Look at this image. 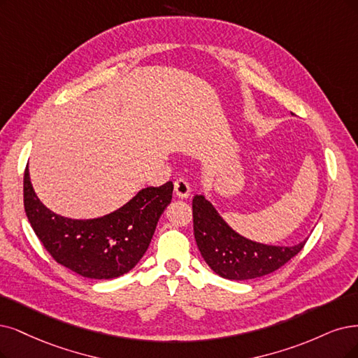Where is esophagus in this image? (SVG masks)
<instances>
[{
  "mask_svg": "<svg viewBox=\"0 0 358 358\" xmlns=\"http://www.w3.org/2000/svg\"><path fill=\"white\" fill-rule=\"evenodd\" d=\"M174 193L178 197H187L190 194V184L184 180V178H178L174 181Z\"/></svg>",
  "mask_w": 358,
  "mask_h": 358,
  "instance_id": "obj_1",
  "label": "esophagus"
}]
</instances>
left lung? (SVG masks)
<instances>
[{"mask_svg": "<svg viewBox=\"0 0 358 358\" xmlns=\"http://www.w3.org/2000/svg\"><path fill=\"white\" fill-rule=\"evenodd\" d=\"M194 239L203 259L218 275L248 280L270 274L292 259L306 245L268 246L233 231L203 196L193 199Z\"/></svg>", "mask_w": 358, "mask_h": 358, "instance_id": "1", "label": "left lung"}]
</instances>
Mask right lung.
<instances>
[{"label": "right lung", "mask_w": 358, "mask_h": 358, "mask_svg": "<svg viewBox=\"0 0 358 358\" xmlns=\"http://www.w3.org/2000/svg\"><path fill=\"white\" fill-rule=\"evenodd\" d=\"M172 182L140 190L115 213L94 220L64 218L36 197L28 166L23 205L36 237L52 259L88 279H113L136 267L148 250L156 224L172 199Z\"/></svg>", "instance_id": "1"}]
</instances>
